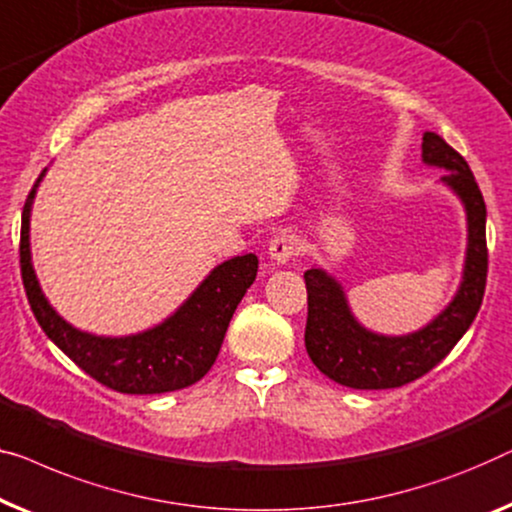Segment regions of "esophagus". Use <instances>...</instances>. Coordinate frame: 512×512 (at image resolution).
Wrapping results in <instances>:
<instances>
[{"label": "esophagus", "mask_w": 512, "mask_h": 512, "mask_svg": "<svg viewBox=\"0 0 512 512\" xmlns=\"http://www.w3.org/2000/svg\"><path fill=\"white\" fill-rule=\"evenodd\" d=\"M298 251H300L298 235L281 233V235H277V238L270 242L268 256H270V261L274 265H286L288 261H293V258L298 256Z\"/></svg>", "instance_id": "1"}]
</instances>
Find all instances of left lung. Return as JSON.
Wrapping results in <instances>:
<instances>
[{
  "label": "left lung",
  "instance_id": "8db88e82",
  "mask_svg": "<svg viewBox=\"0 0 512 512\" xmlns=\"http://www.w3.org/2000/svg\"><path fill=\"white\" fill-rule=\"evenodd\" d=\"M422 164L446 170L439 184L457 196L466 214L462 279L453 300L432 321L406 335L374 332L353 314L342 281L318 265L305 272L307 353L328 379L346 388L385 390L420 379L453 351L483 305L487 210L476 177L469 164L434 131L422 133Z\"/></svg>",
  "mask_w": 512,
  "mask_h": 512
}]
</instances>
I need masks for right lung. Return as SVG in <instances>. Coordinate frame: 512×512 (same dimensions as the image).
<instances>
[{"instance_id":"1","label":"right lung","mask_w":512,"mask_h":512,"mask_svg":"<svg viewBox=\"0 0 512 512\" xmlns=\"http://www.w3.org/2000/svg\"><path fill=\"white\" fill-rule=\"evenodd\" d=\"M46 170L29 191L20 226L22 284L41 330L85 374L124 395H161L201 381L217 360L235 309L254 284L258 258L244 254L219 263L173 314L152 328L120 337L80 330L50 305L32 265L29 221Z\"/></svg>"}]
</instances>
